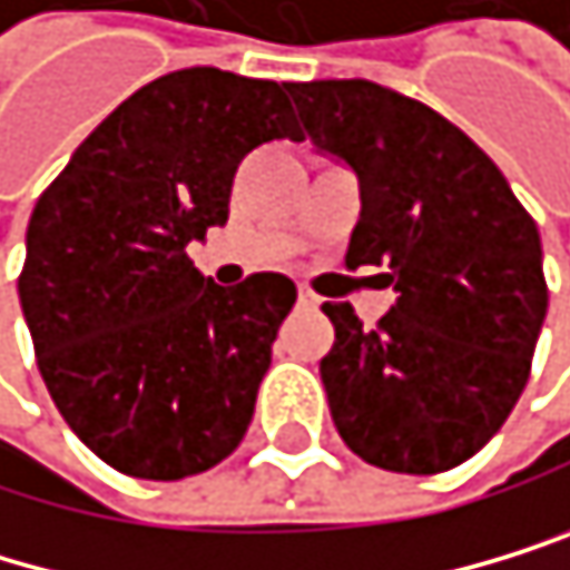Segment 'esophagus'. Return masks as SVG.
Returning a JSON list of instances; mask_svg holds the SVG:
<instances>
[{"mask_svg": "<svg viewBox=\"0 0 570 570\" xmlns=\"http://www.w3.org/2000/svg\"><path fill=\"white\" fill-rule=\"evenodd\" d=\"M297 308H318V297L312 294V291H297Z\"/></svg>", "mask_w": 570, "mask_h": 570, "instance_id": "34e87169", "label": "esophagus"}]
</instances>
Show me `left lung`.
I'll return each instance as SVG.
<instances>
[{
	"label": "left lung",
	"mask_w": 570,
	"mask_h": 570,
	"mask_svg": "<svg viewBox=\"0 0 570 570\" xmlns=\"http://www.w3.org/2000/svg\"><path fill=\"white\" fill-rule=\"evenodd\" d=\"M318 150L354 167L346 266L400 294L374 328L325 301L322 385L346 449L392 473L476 455L529 382L547 318L540 230L498 164L434 108L371 79L287 87Z\"/></svg>",
	"instance_id": "left-lung-1"
}]
</instances>
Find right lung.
Returning a JSON list of instances; mask_svg holds the SVG:
<instances>
[{
    "instance_id": "add662e5",
    "label": "right lung",
    "mask_w": 570,
    "mask_h": 570,
    "mask_svg": "<svg viewBox=\"0 0 570 570\" xmlns=\"http://www.w3.org/2000/svg\"><path fill=\"white\" fill-rule=\"evenodd\" d=\"M287 87L167 72L79 142L30 213L20 304L38 371L72 434L125 476H196L252 424L297 287L283 273L216 287L185 248L227 224L237 164L301 139Z\"/></svg>"
}]
</instances>
